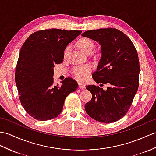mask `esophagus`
I'll return each instance as SVG.
<instances>
[{"mask_svg":"<svg viewBox=\"0 0 156 156\" xmlns=\"http://www.w3.org/2000/svg\"><path fill=\"white\" fill-rule=\"evenodd\" d=\"M78 87L82 89H84L86 88V86L82 83H78Z\"/></svg>","mask_w":156,"mask_h":156,"instance_id":"34e87169","label":"esophagus"}]
</instances>
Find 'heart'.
Returning <instances> with one entry per match:
<instances>
[{"label":"heart","mask_w":156,"mask_h":156,"mask_svg":"<svg viewBox=\"0 0 156 156\" xmlns=\"http://www.w3.org/2000/svg\"><path fill=\"white\" fill-rule=\"evenodd\" d=\"M79 49L85 54L91 52L94 48V43L88 38H81L77 42ZM90 72V67L88 65H84L75 68L73 70L74 76L80 80H84L87 78Z\"/></svg>","instance_id":"obj_1"}]
</instances>
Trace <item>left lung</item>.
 <instances>
[{"mask_svg":"<svg viewBox=\"0 0 156 156\" xmlns=\"http://www.w3.org/2000/svg\"><path fill=\"white\" fill-rule=\"evenodd\" d=\"M82 36L101 46V58L92 74L106 90L95 85L86 86L92 100L85 104L89 116L102 123H112L127 113L138 89L140 62L134 45L126 34L115 28L88 30Z\"/></svg>","mask_w":156,"mask_h":156,"instance_id":"1","label":"left lung"}]
</instances>
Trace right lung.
<instances>
[{"mask_svg":"<svg viewBox=\"0 0 156 156\" xmlns=\"http://www.w3.org/2000/svg\"><path fill=\"white\" fill-rule=\"evenodd\" d=\"M82 32L52 28L34 32L22 46L15 71V82L22 106L36 119L56 118L64 100L76 91L78 84L71 78L54 85V64L62 62L64 52Z\"/></svg>","mask_w":156,"mask_h":156,"instance_id":"obj_1","label":"right lung"}]
</instances>
